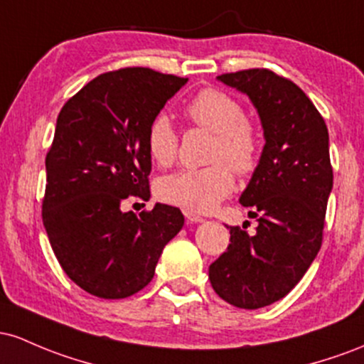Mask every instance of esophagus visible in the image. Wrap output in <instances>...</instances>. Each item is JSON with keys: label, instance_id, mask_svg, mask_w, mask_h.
<instances>
[{"label": "esophagus", "instance_id": "1", "mask_svg": "<svg viewBox=\"0 0 364 364\" xmlns=\"http://www.w3.org/2000/svg\"><path fill=\"white\" fill-rule=\"evenodd\" d=\"M186 218H187V222L189 223H201V222H204V218L201 215H198V213H193V211H186Z\"/></svg>", "mask_w": 364, "mask_h": 364}]
</instances>
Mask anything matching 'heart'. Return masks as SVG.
Listing matches in <instances>:
<instances>
[{"mask_svg": "<svg viewBox=\"0 0 364 364\" xmlns=\"http://www.w3.org/2000/svg\"><path fill=\"white\" fill-rule=\"evenodd\" d=\"M183 112L196 127L215 134L208 154V161L213 165L166 175L156 183V196L187 211L206 213L232 194L235 187L234 171L246 177L256 170L261 132L258 124L246 117L242 103L223 89H201ZM146 144L158 165L163 168L173 165L178 154V134L168 117L160 113L151 120Z\"/></svg>", "mask_w": 364, "mask_h": 364, "instance_id": "heart-1", "label": "heart"}]
</instances>
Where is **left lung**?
I'll return each instance as SVG.
<instances>
[{
	"mask_svg": "<svg viewBox=\"0 0 364 364\" xmlns=\"http://www.w3.org/2000/svg\"><path fill=\"white\" fill-rule=\"evenodd\" d=\"M258 109L264 148L240 204L256 234L230 227V244L210 264V282L228 304L258 309L287 296L316 258L333 170L328 129L303 89L268 68L222 73Z\"/></svg>",
	"mask_w": 364,
	"mask_h": 364,
	"instance_id": "1",
	"label": "left lung"
}]
</instances>
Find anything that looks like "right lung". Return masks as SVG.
<instances>
[{"instance_id": "right-lung-1", "label": "right lung", "mask_w": 364, "mask_h": 364, "mask_svg": "<svg viewBox=\"0 0 364 364\" xmlns=\"http://www.w3.org/2000/svg\"><path fill=\"white\" fill-rule=\"evenodd\" d=\"M187 79L144 67L106 72L61 108L46 154L43 223L68 279L103 299H124L153 280L163 247L181 232L178 208L124 213L149 199L146 132Z\"/></svg>"}]
</instances>
